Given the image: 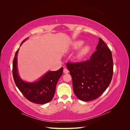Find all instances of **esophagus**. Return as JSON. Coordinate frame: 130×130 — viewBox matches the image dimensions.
Listing matches in <instances>:
<instances>
[{
	"label": "esophagus",
	"instance_id": "34e87169",
	"mask_svg": "<svg viewBox=\"0 0 130 130\" xmlns=\"http://www.w3.org/2000/svg\"><path fill=\"white\" fill-rule=\"evenodd\" d=\"M63 73H64V74H67V73H69V70H68L67 69L64 68V69H63Z\"/></svg>",
	"mask_w": 130,
	"mask_h": 130
}]
</instances>
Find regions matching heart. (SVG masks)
I'll use <instances>...</instances> for the list:
<instances>
[{
    "label": "heart",
    "mask_w": 130,
    "mask_h": 130,
    "mask_svg": "<svg viewBox=\"0 0 130 130\" xmlns=\"http://www.w3.org/2000/svg\"><path fill=\"white\" fill-rule=\"evenodd\" d=\"M84 44V42L82 41H76L73 43L72 45V48L74 50L77 49L81 47ZM90 50V46L88 45H85L78 52L77 55V58L78 59H82L87 55Z\"/></svg>",
    "instance_id": "b5f03b06"
}]
</instances>
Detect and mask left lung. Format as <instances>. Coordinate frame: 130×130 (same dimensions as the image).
I'll return each instance as SVG.
<instances>
[{
    "instance_id": "1",
    "label": "left lung",
    "mask_w": 130,
    "mask_h": 130,
    "mask_svg": "<svg viewBox=\"0 0 130 130\" xmlns=\"http://www.w3.org/2000/svg\"><path fill=\"white\" fill-rule=\"evenodd\" d=\"M89 60L68 62L74 92L78 99L89 101L97 99L107 89L112 78L113 62L111 51L101 38Z\"/></svg>"
}]
</instances>
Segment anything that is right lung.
I'll return each instance as SVG.
<instances>
[{
	"label": "right lung",
	"instance_id": "add662e5",
	"mask_svg": "<svg viewBox=\"0 0 130 130\" xmlns=\"http://www.w3.org/2000/svg\"><path fill=\"white\" fill-rule=\"evenodd\" d=\"M26 40V38L22 43ZM18 50L19 49L15 52L12 66L13 77L17 87L25 98L32 103L37 104L49 103L54 96L57 81L62 76L63 68L62 67L57 71H49L37 81L31 83L25 82L18 73L17 57Z\"/></svg>",
	"mask_w": 130,
	"mask_h": 130
}]
</instances>
